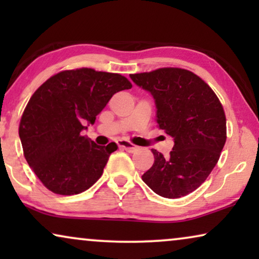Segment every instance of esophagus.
I'll return each mask as SVG.
<instances>
[{"mask_svg": "<svg viewBox=\"0 0 259 259\" xmlns=\"http://www.w3.org/2000/svg\"><path fill=\"white\" fill-rule=\"evenodd\" d=\"M119 146L121 147V148H123V150L128 151V152H136L138 150V146L128 143V141H120Z\"/></svg>", "mask_w": 259, "mask_h": 259, "instance_id": "34e87169", "label": "esophagus"}]
</instances>
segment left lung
I'll return each mask as SVG.
<instances>
[{
	"label": "left lung",
	"instance_id": "obj_1",
	"mask_svg": "<svg viewBox=\"0 0 259 259\" xmlns=\"http://www.w3.org/2000/svg\"><path fill=\"white\" fill-rule=\"evenodd\" d=\"M130 77L150 92L159 128L175 141L168 158L152 150L154 164L141 178L164 198L187 196L206 180L225 145L226 119L221 101L204 80L186 69L169 67Z\"/></svg>",
	"mask_w": 259,
	"mask_h": 259
}]
</instances>
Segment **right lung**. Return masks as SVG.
Listing matches in <instances>:
<instances>
[{
    "instance_id": "1",
    "label": "right lung",
    "mask_w": 259,
    "mask_h": 259,
    "mask_svg": "<svg viewBox=\"0 0 259 259\" xmlns=\"http://www.w3.org/2000/svg\"><path fill=\"white\" fill-rule=\"evenodd\" d=\"M130 88L132 83L120 74L80 68L55 74L31 95L19 136L24 158L49 191L72 196L100 178L118 146H99L81 132L113 95Z\"/></svg>"
}]
</instances>
